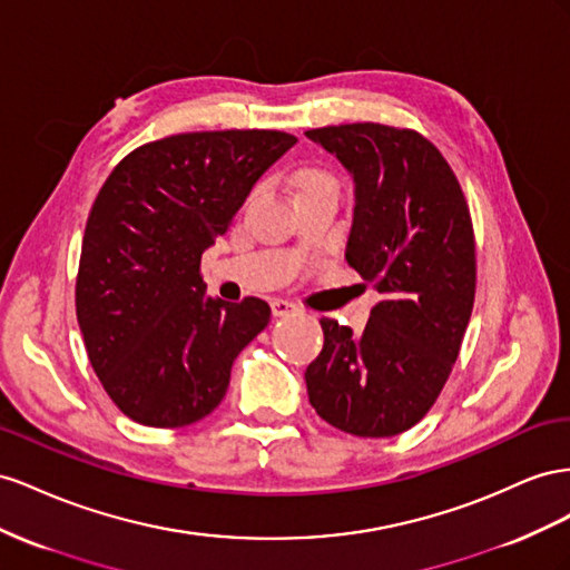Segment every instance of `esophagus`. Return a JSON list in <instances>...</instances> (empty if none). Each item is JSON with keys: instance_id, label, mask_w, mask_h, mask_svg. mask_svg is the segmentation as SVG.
Here are the masks:
<instances>
[{"instance_id": "esophagus-1", "label": "esophagus", "mask_w": 570, "mask_h": 570, "mask_svg": "<svg viewBox=\"0 0 570 570\" xmlns=\"http://www.w3.org/2000/svg\"><path fill=\"white\" fill-rule=\"evenodd\" d=\"M269 305H272V315H274V317H284V315H288V313H296V311H298V307H296L294 303L284 301V298H274Z\"/></svg>"}]
</instances>
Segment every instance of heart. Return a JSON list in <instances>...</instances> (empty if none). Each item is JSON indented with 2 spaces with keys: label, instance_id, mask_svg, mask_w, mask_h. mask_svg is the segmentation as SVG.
I'll return each instance as SVG.
<instances>
[{
  "label": "heart",
  "instance_id": "b5f03b06",
  "mask_svg": "<svg viewBox=\"0 0 570 570\" xmlns=\"http://www.w3.org/2000/svg\"><path fill=\"white\" fill-rule=\"evenodd\" d=\"M322 181H332V178L324 171H305L303 174V188L313 186V184H322Z\"/></svg>",
  "mask_w": 570,
  "mask_h": 570
}]
</instances>
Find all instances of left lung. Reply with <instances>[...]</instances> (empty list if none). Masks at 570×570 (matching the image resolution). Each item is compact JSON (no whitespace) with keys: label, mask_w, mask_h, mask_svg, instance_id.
<instances>
[{"label":"left lung","mask_w":570,"mask_h":570,"mask_svg":"<svg viewBox=\"0 0 570 570\" xmlns=\"http://www.w3.org/2000/svg\"><path fill=\"white\" fill-rule=\"evenodd\" d=\"M353 176L346 263L382 301L361 334L322 317L305 370L322 420L355 436H394L425 417L475 301V236L456 174L411 128L344 124L305 131Z\"/></svg>","instance_id":"left-lung-1"}]
</instances>
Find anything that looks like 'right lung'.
Instances as JSON below:
<instances>
[{"label":"right lung","mask_w":570,"mask_h":570,"mask_svg":"<svg viewBox=\"0 0 570 570\" xmlns=\"http://www.w3.org/2000/svg\"><path fill=\"white\" fill-rule=\"evenodd\" d=\"M294 145L257 128L178 134L126 155L97 193L78 327L105 392L140 425L184 428L213 413L236 355L267 327L265 301L207 296L200 257Z\"/></svg>","instance_id":"obj_1"}]
</instances>
